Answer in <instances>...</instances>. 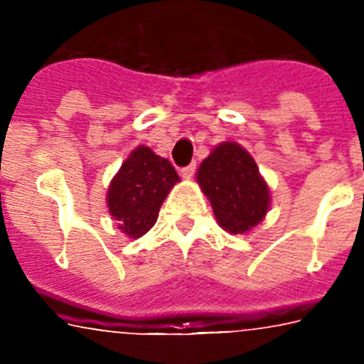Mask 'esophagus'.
<instances>
[{"instance_id":"34e87169","label":"esophagus","mask_w":364,"mask_h":364,"mask_svg":"<svg viewBox=\"0 0 364 364\" xmlns=\"http://www.w3.org/2000/svg\"><path fill=\"white\" fill-rule=\"evenodd\" d=\"M195 169H197V166H195V164H189V166H186L180 169V175H182V178L189 180L193 175H195Z\"/></svg>"}]
</instances>
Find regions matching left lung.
Masks as SVG:
<instances>
[{
	"label": "left lung",
	"mask_w": 364,
	"mask_h": 364,
	"mask_svg": "<svg viewBox=\"0 0 364 364\" xmlns=\"http://www.w3.org/2000/svg\"><path fill=\"white\" fill-rule=\"evenodd\" d=\"M197 182L211 202L218 226L231 235L259 226L272 205L268 182L252 154L237 142L213 147L197 169Z\"/></svg>",
	"instance_id": "obj_1"
}]
</instances>
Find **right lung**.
Masks as SVG:
<instances>
[{"mask_svg":"<svg viewBox=\"0 0 364 364\" xmlns=\"http://www.w3.org/2000/svg\"><path fill=\"white\" fill-rule=\"evenodd\" d=\"M176 182L180 176L171 162L154 154L151 147L138 146L131 151L112 176L105 198L118 230L134 240L146 235Z\"/></svg>","mask_w":364,"mask_h":364,"instance_id":"obj_1","label":"right lung"}]
</instances>
